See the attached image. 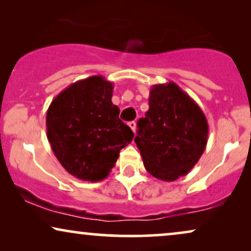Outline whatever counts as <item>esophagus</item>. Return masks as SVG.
Wrapping results in <instances>:
<instances>
[{
	"mask_svg": "<svg viewBox=\"0 0 251 251\" xmlns=\"http://www.w3.org/2000/svg\"><path fill=\"white\" fill-rule=\"evenodd\" d=\"M128 126L131 127V129L133 132H135V128H136V123L135 122H129L128 123Z\"/></svg>",
	"mask_w": 251,
	"mask_h": 251,
	"instance_id": "esophagus-1",
	"label": "esophagus"
}]
</instances>
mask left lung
<instances>
[{
  "label": "left lung",
  "instance_id": "obj_1",
  "mask_svg": "<svg viewBox=\"0 0 251 251\" xmlns=\"http://www.w3.org/2000/svg\"><path fill=\"white\" fill-rule=\"evenodd\" d=\"M209 126L198 103L175 82L153 85L134 141L147 171L163 181L186 176L204 152Z\"/></svg>",
  "mask_w": 251,
  "mask_h": 251
}]
</instances>
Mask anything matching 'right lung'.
<instances>
[{"mask_svg": "<svg viewBox=\"0 0 251 251\" xmlns=\"http://www.w3.org/2000/svg\"><path fill=\"white\" fill-rule=\"evenodd\" d=\"M113 83L102 75L79 80L59 93L47 111V138L70 175L85 181L109 176L134 133L111 101Z\"/></svg>", "mask_w": 251, "mask_h": 251, "instance_id": "1", "label": "right lung"}]
</instances>
